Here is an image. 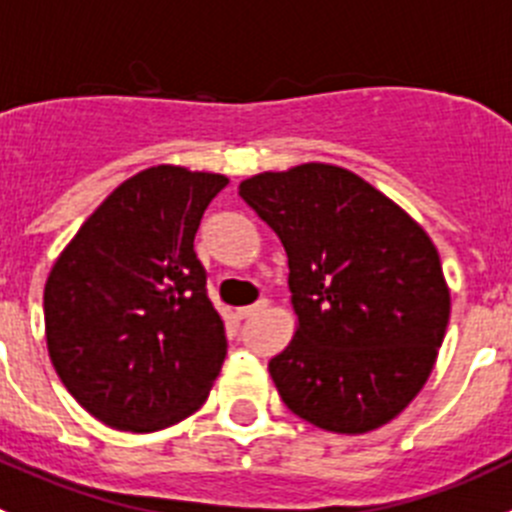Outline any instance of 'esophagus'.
Wrapping results in <instances>:
<instances>
[{"instance_id":"esophagus-1","label":"esophagus","mask_w":512,"mask_h":512,"mask_svg":"<svg viewBox=\"0 0 512 512\" xmlns=\"http://www.w3.org/2000/svg\"><path fill=\"white\" fill-rule=\"evenodd\" d=\"M267 306H270V301H267V298H260V301L252 303V306H242V308H237L239 319H250V316H255V313L265 311Z\"/></svg>"}]
</instances>
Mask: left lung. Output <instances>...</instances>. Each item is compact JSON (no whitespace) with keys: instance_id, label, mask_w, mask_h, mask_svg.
Listing matches in <instances>:
<instances>
[{"instance_id":"1","label":"left lung","mask_w":512,"mask_h":512,"mask_svg":"<svg viewBox=\"0 0 512 512\" xmlns=\"http://www.w3.org/2000/svg\"><path fill=\"white\" fill-rule=\"evenodd\" d=\"M288 255L296 336L270 359L280 398L334 434L393 421L426 385L449 324L439 252L352 170L306 163L239 183Z\"/></svg>"}]
</instances>
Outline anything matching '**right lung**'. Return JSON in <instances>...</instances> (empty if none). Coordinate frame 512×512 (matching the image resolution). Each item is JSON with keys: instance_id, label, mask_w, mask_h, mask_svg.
<instances>
[{"instance_id": "1", "label": "right lung", "mask_w": 512, "mask_h": 512, "mask_svg": "<svg viewBox=\"0 0 512 512\" xmlns=\"http://www.w3.org/2000/svg\"><path fill=\"white\" fill-rule=\"evenodd\" d=\"M219 173L147 168L109 193L45 283V339L81 408L147 434L196 413L227 357L193 252Z\"/></svg>"}]
</instances>
